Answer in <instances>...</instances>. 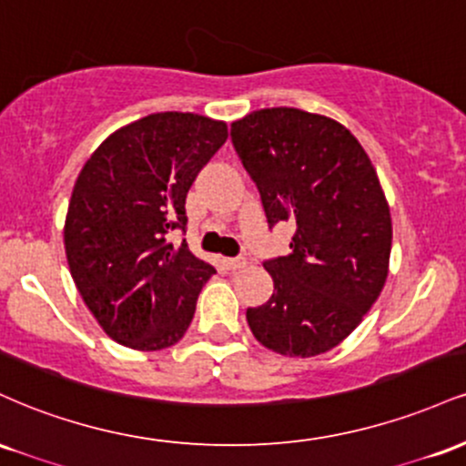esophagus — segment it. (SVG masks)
<instances>
[{
  "label": "esophagus",
  "instance_id": "obj_1",
  "mask_svg": "<svg viewBox=\"0 0 466 466\" xmlns=\"http://www.w3.org/2000/svg\"><path fill=\"white\" fill-rule=\"evenodd\" d=\"M226 265L229 269H243L245 265H248V258L245 256H237V258H226Z\"/></svg>",
  "mask_w": 466,
  "mask_h": 466
}]
</instances>
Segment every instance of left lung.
Returning <instances> with one entry per match:
<instances>
[{
    "mask_svg": "<svg viewBox=\"0 0 466 466\" xmlns=\"http://www.w3.org/2000/svg\"><path fill=\"white\" fill-rule=\"evenodd\" d=\"M232 142L267 223L296 226L291 254L265 263L274 293L248 309L251 333L278 355H322L361 324L386 285L392 217L377 170L344 125L293 106L234 120Z\"/></svg>",
    "mask_w": 466,
    "mask_h": 466,
    "instance_id": "obj_1",
    "label": "left lung"
}]
</instances>
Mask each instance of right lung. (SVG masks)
<instances>
[{
  "instance_id": "1",
  "label": "right lung",
  "mask_w": 466,
  "mask_h": 466,
  "mask_svg": "<svg viewBox=\"0 0 466 466\" xmlns=\"http://www.w3.org/2000/svg\"><path fill=\"white\" fill-rule=\"evenodd\" d=\"M226 140L223 120L162 111L111 133L78 173L63 228L69 274L117 344L162 350L188 330L217 269L166 237L186 228V195Z\"/></svg>"
}]
</instances>
